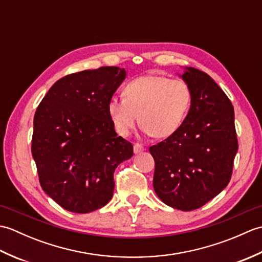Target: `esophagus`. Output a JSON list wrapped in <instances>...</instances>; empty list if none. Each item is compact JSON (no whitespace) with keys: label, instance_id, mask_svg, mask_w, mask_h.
<instances>
[{"label":"esophagus","instance_id":"1","mask_svg":"<svg viewBox=\"0 0 262 262\" xmlns=\"http://www.w3.org/2000/svg\"><path fill=\"white\" fill-rule=\"evenodd\" d=\"M143 151H144V147H143L142 144H138V143L134 144V153L135 154H138V153H141Z\"/></svg>","mask_w":262,"mask_h":262}]
</instances>
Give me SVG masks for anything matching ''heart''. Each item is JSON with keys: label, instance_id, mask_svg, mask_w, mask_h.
<instances>
[{"label": "heart", "instance_id": "heart-1", "mask_svg": "<svg viewBox=\"0 0 262 262\" xmlns=\"http://www.w3.org/2000/svg\"><path fill=\"white\" fill-rule=\"evenodd\" d=\"M122 99L113 98L107 113L115 130L129 136L138 122L146 135L164 138L181 127L190 108V86L182 80L162 75H145L132 80L122 88Z\"/></svg>", "mask_w": 262, "mask_h": 262}]
</instances>
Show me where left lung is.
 I'll return each mask as SVG.
<instances>
[{"label": "left lung", "mask_w": 262, "mask_h": 262, "mask_svg": "<svg viewBox=\"0 0 262 262\" xmlns=\"http://www.w3.org/2000/svg\"><path fill=\"white\" fill-rule=\"evenodd\" d=\"M190 86V109L181 127L149 147L155 162V193L170 207H202L229 185L237 138L234 108L205 72L186 68L180 75Z\"/></svg>", "instance_id": "left-lung-1"}]
</instances>
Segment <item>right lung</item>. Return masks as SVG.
Instances as JSON below:
<instances>
[{
  "instance_id": "obj_1",
  "label": "right lung",
  "mask_w": 262,
  "mask_h": 262,
  "mask_svg": "<svg viewBox=\"0 0 262 262\" xmlns=\"http://www.w3.org/2000/svg\"><path fill=\"white\" fill-rule=\"evenodd\" d=\"M125 77L117 66L66 75L38 105L32 158L42 190L66 210L85 214L107 205L116 168L133 157L132 143L117 136L107 113Z\"/></svg>"
}]
</instances>
